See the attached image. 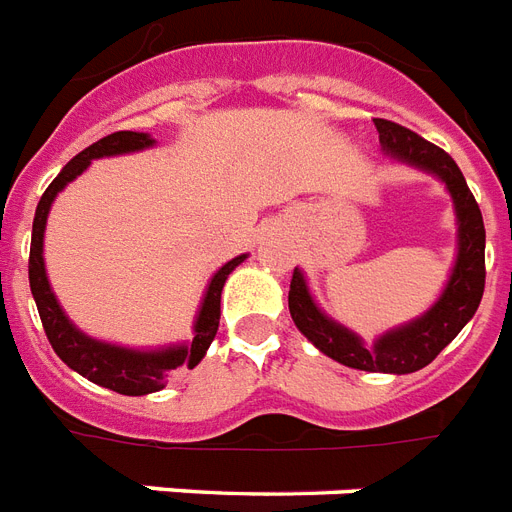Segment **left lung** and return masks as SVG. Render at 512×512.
Returning <instances> with one entry per match:
<instances>
[{
    "label": "left lung",
    "mask_w": 512,
    "mask_h": 512,
    "mask_svg": "<svg viewBox=\"0 0 512 512\" xmlns=\"http://www.w3.org/2000/svg\"><path fill=\"white\" fill-rule=\"evenodd\" d=\"M376 128L381 150L392 161L440 179L454 201L456 257L446 287L421 317L381 333L373 346H365V341L354 330L327 317L308 290L306 276L300 268H295L290 282V314L300 333L330 360L341 362L346 368L368 370V373L405 376V373L427 368L475 317L483 298V284H486V257H483L486 228H483L481 209L448 152L392 120L376 117Z\"/></svg>",
    "instance_id": "obj_1"
}]
</instances>
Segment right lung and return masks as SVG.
Segmentation results:
<instances>
[{"label": "right lung", "mask_w": 512, "mask_h": 512, "mask_svg": "<svg viewBox=\"0 0 512 512\" xmlns=\"http://www.w3.org/2000/svg\"><path fill=\"white\" fill-rule=\"evenodd\" d=\"M150 147H155V139L150 134H139V131H115V134L93 142L91 147H85L80 155H74L72 161L66 163L61 174L42 193L37 212H34V225H31L29 284L50 346L69 368L77 370L83 378L104 386V389H112L117 395L128 397L158 392V389L166 386V378H169L171 370L182 368V365L195 368L198 362L204 360L206 349L212 346L217 327H220V295L222 287H225V279L247 260V255L233 257L209 279L201 306H198V314H195L193 341L169 343V346H158V349H134V346L99 341V338L83 333L72 319L66 317V311L61 308L56 292L48 282L45 255H42L45 252V228H48L50 206L69 182H74L91 166V161L131 155V152L150 150Z\"/></svg>", "instance_id": "add662e5"}]
</instances>
